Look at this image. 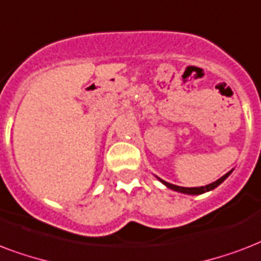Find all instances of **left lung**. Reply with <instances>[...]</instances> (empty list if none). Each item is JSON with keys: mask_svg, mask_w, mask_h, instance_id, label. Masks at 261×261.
<instances>
[{"mask_svg": "<svg viewBox=\"0 0 261 261\" xmlns=\"http://www.w3.org/2000/svg\"><path fill=\"white\" fill-rule=\"evenodd\" d=\"M234 169H231V170L229 171V173H226L225 175H222L221 178L217 179L215 182L213 184H208V185H205V187H197V188H185V187H178V185H174V184H170V182H166V181H163V179H161L159 177H156V178L161 181V182L165 185L166 188H169V189H171V191H175V192H179V193H185V195H201V193H205V192H210L213 191V189H215L217 187H219L223 181H225L227 177H229L231 173H233Z\"/></svg>", "mask_w": 261, "mask_h": 261, "instance_id": "8db88e82", "label": "left lung"}]
</instances>
